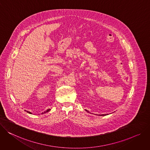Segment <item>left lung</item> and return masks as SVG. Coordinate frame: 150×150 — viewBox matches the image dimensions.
<instances>
[{
    "mask_svg": "<svg viewBox=\"0 0 150 150\" xmlns=\"http://www.w3.org/2000/svg\"><path fill=\"white\" fill-rule=\"evenodd\" d=\"M86 111H87V110H86ZM88 111V112H89L88 111ZM106 115V114H104V115ZM104 115V114H103V115Z\"/></svg>",
    "mask_w": 150,
    "mask_h": 150,
    "instance_id": "1",
    "label": "left lung"
}]
</instances>
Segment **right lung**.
Returning a JSON list of instances; mask_svg holds the SVG:
<instances>
[{
	"label": "right lung",
	"mask_w": 150,
	"mask_h": 150,
	"mask_svg": "<svg viewBox=\"0 0 150 150\" xmlns=\"http://www.w3.org/2000/svg\"><path fill=\"white\" fill-rule=\"evenodd\" d=\"M50 110H51V109H48V110H46L45 112H42V114H43V113H46V112H47L48 111H49ZM25 111H27L28 113H29V114H32L31 112H30V111H26L25 110Z\"/></svg>",
	"instance_id": "add662e5"
}]
</instances>
